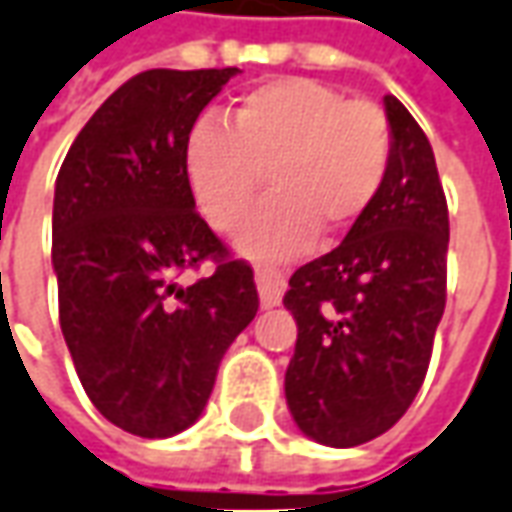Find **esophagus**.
Here are the masks:
<instances>
[{"label": "esophagus", "mask_w": 512, "mask_h": 512, "mask_svg": "<svg viewBox=\"0 0 512 512\" xmlns=\"http://www.w3.org/2000/svg\"><path fill=\"white\" fill-rule=\"evenodd\" d=\"M256 287H259V298H262L264 309H273V306L281 303L287 281L273 267H256Z\"/></svg>", "instance_id": "34e87169"}]
</instances>
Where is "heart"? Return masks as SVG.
<instances>
[{
  "instance_id": "1",
  "label": "heart",
  "mask_w": 512,
  "mask_h": 512,
  "mask_svg": "<svg viewBox=\"0 0 512 512\" xmlns=\"http://www.w3.org/2000/svg\"><path fill=\"white\" fill-rule=\"evenodd\" d=\"M393 130L379 105L345 100L309 77H278L228 108V125L200 119L183 142V172L214 231H234L258 196L263 172L274 197L236 234V248L281 262L351 231L382 192Z\"/></svg>"
}]
</instances>
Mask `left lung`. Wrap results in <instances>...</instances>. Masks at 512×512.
Segmentation results:
<instances>
[{"instance_id":"1","label":"left lung","mask_w":512,"mask_h":512,"mask_svg":"<svg viewBox=\"0 0 512 512\" xmlns=\"http://www.w3.org/2000/svg\"><path fill=\"white\" fill-rule=\"evenodd\" d=\"M384 114L393 161L382 192L284 295L298 323L287 407L306 438L334 449L379 438L407 412L446 306L449 209L435 153L393 94Z\"/></svg>"}]
</instances>
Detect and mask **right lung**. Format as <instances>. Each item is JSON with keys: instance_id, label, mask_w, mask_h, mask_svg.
Masks as SVG:
<instances>
[{"instance_id": "add662e5", "label": "right lung", "mask_w": 512, "mask_h": 512, "mask_svg": "<svg viewBox=\"0 0 512 512\" xmlns=\"http://www.w3.org/2000/svg\"><path fill=\"white\" fill-rule=\"evenodd\" d=\"M239 69H150L97 108L63 158L52 203L58 312L102 418L172 438L206 410L217 368L259 309L250 264L195 211L183 142ZM218 270L186 288L183 269Z\"/></svg>"}]
</instances>
